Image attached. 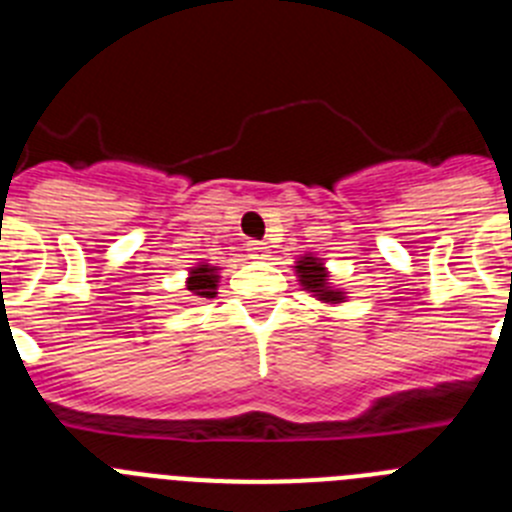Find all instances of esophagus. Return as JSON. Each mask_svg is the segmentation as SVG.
Returning a JSON list of instances; mask_svg holds the SVG:
<instances>
[{"label": "esophagus", "mask_w": 512, "mask_h": 512, "mask_svg": "<svg viewBox=\"0 0 512 512\" xmlns=\"http://www.w3.org/2000/svg\"><path fill=\"white\" fill-rule=\"evenodd\" d=\"M246 248H248V253H251L253 259H264L266 253H269V246H266L264 241H248Z\"/></svg>", "instance_id": "1"}]
</instances>
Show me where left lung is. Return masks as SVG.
I'll use <instances>...</instances> for the list:
<instances>
[{"mask_svg": "<svg viewBox=\"0 0 512 512\" xmlns=\"http://www.w3.org/2000/svg\"><path fill=\"white\" fill-rule=\"evenodd\" d=\"M297 274H300V282L305 284V289L320 292V300H330V302L341 300V292H330V289H325V269L323 264H318L312 256H305V259L300 261Z\"/></svg>", "mask_w": 512, "mask_h": 512, "instance_id": "1", "label": "left lung"}]
</instances>
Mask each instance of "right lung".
Masks as SVG:
<instances>
[{
	"instance_id": "add662e5",
	"label": "right lung",
	"mask_w": 512,
	"mask_h": 512,
	"mask_svg": "<svg viewBox=\"0 0 512 512\" xmlns=\"http://www.w3.org/2000/svg\"><path fill=\"white\" fill-rule=\"evenodd\" d=\"M189 292H192L194 297H205V300H210V297H215V271L210 269V266H197V269L192 271V277H189Z\"/></svg>"
}]
</instances>
